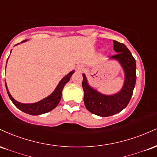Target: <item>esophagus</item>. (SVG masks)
<instances>
[{
    "label": "esophagus",
    "instance_id": "34e87169",
    "mask_svg": "<svg viewBox=\"0 0 157 157\" xmlns=\"http://www.w3.org/2000/svg\"><path fill=\"white\" fill-rule=\"evenodd\" d=\"M84 69H85V68L82 66H78L76 68V70L77 71H79V72H82V71H84Z\"/></svg>",
    "mask_w": 157,
    "mask_h": 157
}]
</instances>
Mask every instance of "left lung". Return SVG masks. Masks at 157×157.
I'll list each match as a JSON object with an SVG mask.
<instances>
[{"label":"left lung","instance_id":"8db88e82","mask_svg":"<svg viewBox=\"0 0 157 157\" xmlns=\"http://www.w3.org/2000/svg\"><path fill=\"white\" fill-rule=\"evenodd\" d=\"M113 49L117 55L111 58L121 63L125 74V83L120 92L107 96L97 92L88 84L83 74L82 86L84 91V104L88 111L100 117H109L123 110L130 102L136 84V60L125 44L113 40Z\"/></svg>","mask_w":157,"mask_h":157}]
</instances>
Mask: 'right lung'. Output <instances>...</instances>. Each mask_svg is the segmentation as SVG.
Here are the masks:
<instances>
[{"instance_id": "obj_1", "label": "right lung", "mask_w": 157, "mask_h": 157, "mask_svg": "<svg viewBox=\"0 0 157 157\" xmlns=\"http://www.w3.org/2000/svg\"><path fill=\"white\" fill-rule=\"evenodd\" d=\"M25 41L26 40H23L22 42H25ZM74 72H75L74 71H71V72L68 73L66 77H64L61 80L60 82H59L58 86H57L55 91H54L50 96L44 99V100H40V101L35 102V103L23 104L16 101V100H14V99L12 98V97L11 96L8 89H7L6 84L7 94H8L10 100H12V102H13L14 105H15L17 109L21 110V111L31 115L43 114V113H47L48 111H52V109H55L56 106L58 105L59 102H60L61 99V96H62L63 89V87L65 86V85L66 84V82H68V81H69L70 78H71V75H73Z\"/></svg>"}]
</instances>
